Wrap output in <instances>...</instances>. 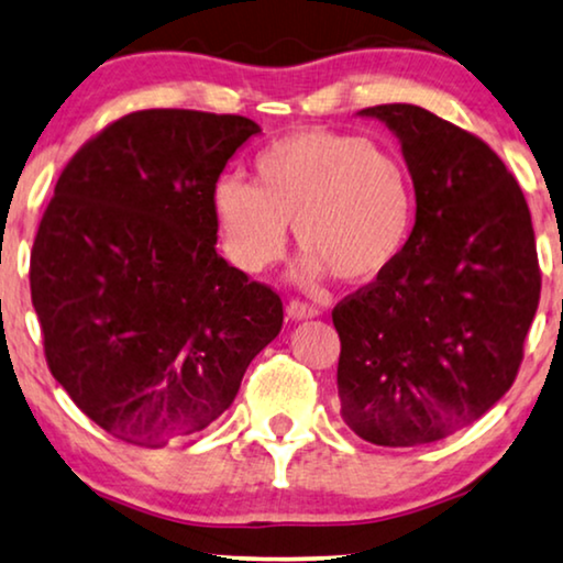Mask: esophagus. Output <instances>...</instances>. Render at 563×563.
I'll list each match as a JSON object with an SVG mask.
<instances>
[{
	"mask_svg": "<svg viewBox=\"0 0 563 563\" xmlns=\"http://www.w3.org/2000/svg\"><path fill=\"white\" fill-rule=\"evenodd\" d=\"M287 312H289V318L305 320V318H314V314H320V307L305 302V299H289Z\"/></svg>",
	"mask_w": 563,
	"mask_h": 563,
	"instance_id": "1",
	"label": "esophagus"
}]
</instances>
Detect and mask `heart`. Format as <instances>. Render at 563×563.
<instances>
[{"mask_svg": "<svg viewBox=\"0 0 563 563\" xmlns=\"http://www.w3.org/2000/svg\"><path fill=\"white\" fill-rule=\"evenodd\" d=\"M222 249L261 274L287 249L295 222L312 274L372 279L402 249L412 199L402 166L379 145L330 130H299L253 161V184L222 179L212 191Z\"/></svg>", "mask_w": 563, "mask_h": 563, "instance_id": "b5f03b06", "label": "heart"}]
</instances>
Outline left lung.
<instances>
[{
	"instance_id": "1",
	"label": "left lung",
	"mask_w": 563,
	"mask_h": 563,
	"mask_svg": "<svg viewBox=\"0 0 563 563\" xmlns=\"http://www.w3.org/2000/svg\"><path fill=\"white\" fill-rule=\"evenodd\" d=\"M410 166L418 214L402 251L333 307L338 397L353 433L407 449L482 418L522 364L541 299L520 184L482 137L415 104H376Z\"/></svg>"
}]
</instances>
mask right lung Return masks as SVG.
<instances>
[{"label":"right lung","instance_id":"1","mask_svg":"<svg viewBox=\"0 0 563 563\" xmlns=\"http://www.w3.org/2000/svg\"><path fill=\"white\" fill-rule=\"evenodd\" d=\"M256 133L241 114L130 112L58 176L30 251L45 364L120 441L161 449L207 428L279 335V291L214 249L212 191Z\"/></svg>","mask_w":563,"mask_h":563}]
</instances>
